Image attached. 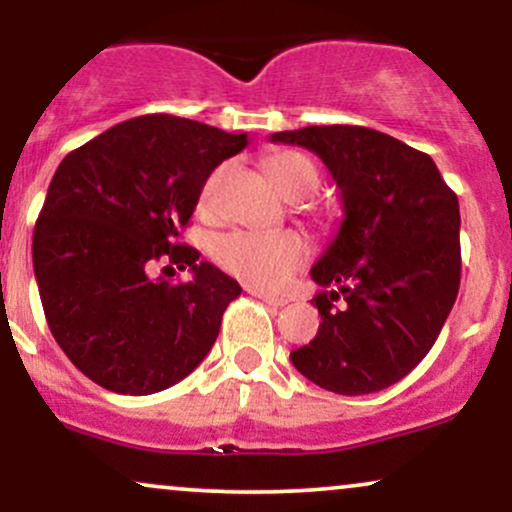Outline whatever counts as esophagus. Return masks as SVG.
<instances>
[{
	"label": "esophagus",
	"mask_w": 512,
	"mask_h": 512,
	"mask_svg": "<svg viewBox=\"0 0 512 512\" xmlns=\"http://www.w3.org/2000/svg\"><path fill=\"white\" fill-rule=\"evenodd\" d=\"M252 296H257L260 301H264L267 305H274V308H281V305L289 303V298L274 296V293H267V291H252Z\"/></svg>",
	"instance_id": "34e87169"
}]
</instances>
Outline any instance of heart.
<instances>
[{
	"instance_id": "heart-1",
	"label": "heart",
	"mask_w": 512,
	"mask_h": 512,
	"mask_svg": "<svg viewBox=\"0 0 512 512\" xmlns=\"http://www.w3.org/2000/svg\"><path fill=\"white\" fill-rule=\"evenodd\" d=\"M269 180L286 197H308L317 187V168L298 151H276L264 158ZM219 173L209 175L202 187V204L209 207ZM310 248L296 231H231L216 238L214 260L221 269L255 289H284L289 279L308 262Z\"/></svg>"
}]
</instances>
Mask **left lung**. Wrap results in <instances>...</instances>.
Listing matches in <instances>:
<instances>
[{"mask_svg": "<svg viewBox=\"0 0 512 512\" xmlns=\"http://www.w3.org/2000/svg\"><path fill=\"white\" fill-rule=\"evenodd\" d=\"M322 158L344 219L313 264L315 339L291 351L310 383L370 395L402 380L436 344L460 291V204L433 158L354 125L272 134Z\"/></svg>", "mask_w": 512, "mask_h": 512, "instance_id": "1", "label": "left lung"}]
</instances>
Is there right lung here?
<instances>
[{"instance_id": "1", "label": "right lung", "mask_w": 512, "mask_h": 512, "mask_svg": "<svg viewBox=\"0 0 512 512\" xmlns=\"http://www.w3.org/2000/svg\"><path fill=\"white\" fill-rule=\"evenodd\" d=\"M245 146V132L142 115L64 156L35 221L33 272L52 337L93 383L154 395L211 351L243 289L175 238L211 170ZM161 259L193 279L151 280Z\"/></svg>"}]
</instances>
